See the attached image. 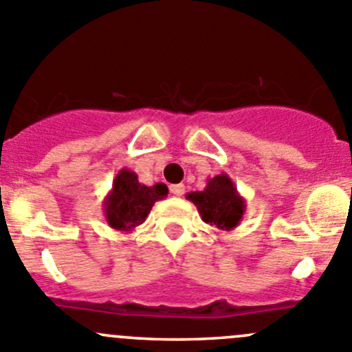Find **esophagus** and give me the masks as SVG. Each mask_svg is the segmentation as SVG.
Returning a JSON list of instances; mask_svg holds the SVG:
<instances>
[{"label": "esophagus", "mask_w": 352, "mask_h": 352, "mask_svg": "<svg viewBox=\"0 0 352 352\" xmlns=\"http://www.w3.org/2000/svg\"><path fill=\"white\" fill-rule=\"evenodd\" d=\"M170 192L173 196H182L186 192V187H184V184H175V186H170Z\"/></svg>", "instance_id": "34e87169"}]
</instances>
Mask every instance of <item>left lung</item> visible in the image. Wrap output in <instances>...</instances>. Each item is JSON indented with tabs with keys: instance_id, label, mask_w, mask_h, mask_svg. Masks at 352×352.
Returning <instances> with one entry per match:
<instances>
[{
	"instance_id": "left-lung-1",
	"label": "left lung",
	"mask_w": 352,
	"mask_h": 352,
	"mask_svg": "<svg viewBox=\"0 0 352 352\" xmlns=\"http://www.w3.org/2000/svg\"><path fill=\"white\" fill-rule=\"evenodd\" d=\"M186 197L196 204L202 221L226 232L240 225L247 208V202L240 196L228 173L208 179L204 189L189 192Z\"/></svg>"
}]
</instances>
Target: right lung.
Masks as SVG:
<instances>
[{"mask_svg": "<svg viewBox=\"0 0 352 352\" xmlns=\"http://www.w3.org/2000/svg\"><path fill=\"white\" fill-rule=\"evenodd\" d=\"M165 184L144 186L129 168L119 170L112 182V189L104 199V214L107 225L117 232L131 233L143 225L156 201L166 197Z\"/></svg>", "mask_w": 352, "mask_h": 352, "instance_id": "add662e5", "label": "right lung"}]
</instances>
